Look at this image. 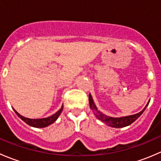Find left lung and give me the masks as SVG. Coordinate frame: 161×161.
Wrapping results in <instances>:
<instances>
[{
    "mask_svg": "<svg viewBox=\"0 0 161 161\" xmlns=\"http://www.w3.org/2000/svg\"><path fill=\"white\" fill-rule=\"evenodd\" d=\"M89 103H90V108L92 110H93L94 111V114L96 115V117L97 118V119L100 120L102 122L105 123L108 125L111 126V127H114V128H123L125 127V126L130 125L131 123L134 122L142 113L143 111H145L147 107L148 106L149 102L147 103V105L146 106V108L142 110V111H140L139 113L136 114H133V115H130V116H126V117H122V118H111V117H108L106 115L100 113V111H97V108H96L95 104L93 103V100H92V97H91L90 94H89Z\"/></svg>",
    "mask_w": 161,
    "mask_h": 161,
    "instance_id": "left-lung-1",
    "label": "left lung"
}]
</instances>
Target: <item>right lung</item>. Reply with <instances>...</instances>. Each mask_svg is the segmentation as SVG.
Wrapping results in <instances>:
<instances>
[{
  "instance_id": "1",
  "label": "right lung",
  "mask_w": 161,
  "mask_h": 161,
  "mask_svg": "<svg viewBox=\"0 0 161 161\" xmlns=\"http://www.w3.org/2000/svg\"><path fill=\"white\" fill-rule=\"evenodd\" d=\"M62 110H63V106L61 107V109L57 112V113H55L54 114H53L50 117H48V118H42V119H30V118H25V117L19 114L16 111H14H14L16 113V114H17L18 116L22 120V121H24L26 124H28L29 125L32 126V127H36V128H44V127H47V126L50 125H51L52 123L54 122V121L58 119L59 115L61 114Z\"/></svg>"
}]
</instances>
